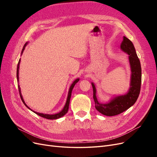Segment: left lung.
Returning a JSON list of instances; mask_svg holds the SVG:
<instances>
[{
  "mask_svg": "<svg viewBox=\"0 0 157 157\" xmlns=\"http://www.w3.org/2000/svg\"><path fill=\"white\" fill-rule=\"evenodd\" d=\"M121 49L128 55L131 70L130 88L127 93L113 97L107 103H100L98 101L96 96V86L92 82L95 107L97 111L105 116H115L126 111L136 103L140 92L141 68L134 46L128 38L124 36L121 45Z\"/></svg>",
  "mask_w": 157,
  "mask_h": 157,
  "instance_id": "1",
  "label": "left lung"
}]
</instances>
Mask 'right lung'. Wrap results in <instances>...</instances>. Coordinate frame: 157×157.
<instances>
[{
    "label": "right lung",
    "instance_id": "1",
    "mask_svg": "<svg viewBox=\"0 0 157 157\" xmlns=\"http://www.w3.org/2000/svg\"><path fill=\"white\" fill-rule=\"evenodd\" d=\"M28 42H26V43L25 44V45L23 46V48L22 49V51H21V54H23V51H24L25 48V46L27 45ZM20 61H21V59H20V60H19V62H18V64H17V82H19V69H20ZM79 81V78H77L75 79L74 80V82L72 83V84L71 85V86L69 88V92H68V96H67V101H66V103H65V105L63 107V109L61 110L59 113H56V114H54V115H49V114H43V113H37L36 111H33L31 109H30L29 107H28L26 103H25L24 100H23V96L21 95V88L20 87V86L18 85V89H19V92H20V98L21 99V100L23 101V103H24V105L29 109H30L31 111H32L33 113H36V115H38L40 117H42L43 118H46V119H50V120H54V119H58V118H59L61 117H62L63 116H64L66 113H67L68 112V109H69V103H70V99H71V92H72V90L75 86V85L77 84L78 82Z\"/></svg>",
    "mask_w": 157,
    "mask_h": 157
}]
</instances>
